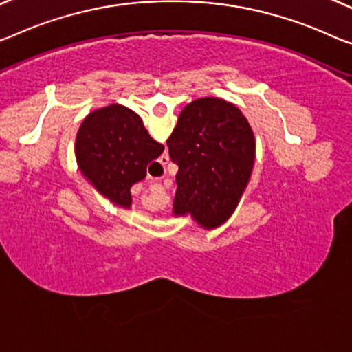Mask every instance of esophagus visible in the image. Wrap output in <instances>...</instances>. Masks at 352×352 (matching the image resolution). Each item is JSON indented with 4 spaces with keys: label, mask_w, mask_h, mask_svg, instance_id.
Returning a JSON list of instances; mask_svg holds the SVG:
<instances>
[{
    "label": "esophagus",
    "mask_w": 352,
    "mask_h": 352,
    "mask_svg": "<svg viewBox=\"0 0 352 352\" xmlns=\"http://www.w3.org/2000/svg\"><path fill=\"white\" fill-rule=\"evenodd\" d=\"M166 162H168V157H162V159L159 160V164H160L162 166H165V165H166Z\"/></svg>",
    "instance_id": "obj_1"
}]
</instances>
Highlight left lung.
<instances>
[{
  "mask_svg": "<svg viewBox=\"0 0 352 352\" xmlns=\"http://www.w3.org/2000/svg\"><path fill=\"white\" fill-rule=\"evenodd\" d=\"M166 146L177 165L175 214L190 212L206 228L226 221L255 160V137L239 108L219 97L190 102Z\"/></svg>",
  "mask_w": 352,
  "mask_h": 352,
  "instance_id": "8db88e82",
  "label": "left lung"
}]
</instances>
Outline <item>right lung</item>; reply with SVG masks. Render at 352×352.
<instances>
[{
    "label": "right lung",
    "instance_id": "add662e5",
    "mask_svg": "<svg viewBox=\"0 0 352 352\" xmlns=\"http://www.w3.org/2000/svg\"><path fill=\"white\" fill-rule=\"evenodd\" d=\"M137 113L108 105L86 116L75 142L82 171L97 190L120 206H131V187L146 176L151 162L164 153Z\"/></svg>",
    "mask_w": 352,
    "mask_h": 352
}]
</instances>
